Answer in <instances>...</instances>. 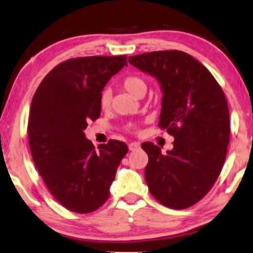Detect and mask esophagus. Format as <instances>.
I'll return each instance as SVG.
<instances>
[{
  "instance_id": "obj_1",
  "label": "esophagus",
  "mask_w": 253,
  "mask_h": 253,
  "mask_svg": "<svg viewBox=\"0 0 253 253\" xmlns=\"http://www.w3.org/2000/svg\"><path fill=\"white\" fill-rule=\"evenodd\" d=\"M139 147H141V144L139 143L133 142V143L128 144V148H129V151H136V150H138Z\"/></svg>"
}]
</instances>
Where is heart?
Returning <instances> with one entry per match:
<instances>
[{
  "label": "heart",
  "mask_w": 253,
  "mask_h": 253,
  "mask_svg": "<svg viewBox=\"0 0 253 253\" xmlns=\"http://www.w3.org/2000/svg\"><path fill=\"white\" fill-rule=\"evenodd\" d=\"M123 86L124 89L129 92L130 94H133L136 98H142L143 95L146 93V90H147V83L145 80L135 75L127 76L126 79H124ZM111 99H112V93L110 89H105L101 92V94H100V100H99L101 109L103 110L109 109L111 105Z\"/></svg>",
  "instance_id": "heart-1"
}]
</instances>
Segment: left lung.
<instances>
[{
    "instance_id": "1",
    "label": "left lung",
    "mask_w": 253,
    "mask_h": 253,
    "mask_svg": "<svg viewBox=\"0 0 253 253\" xmlns=\"http://www.w3.org/2000/svg\"><path fill=\"white\" fill-rule=\"evenodd\" d=\"M128 62L158 80L163 93L159 127L174 137L167 153L153 143L142 144L148 155V190L162 205L184 210L211 190L225 161V95L211 72L183 51H152L129 56Z\"/></svg>"
}]
</instances>
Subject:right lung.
Segmentation results:
<instances>
[{
  "mask_svg": "<svg viewBox=\"0 0 253 253\" xmlns=\"http://www.w3.org/2000/svg\"><path fill=\"white\" fill-rule=\"evenodd\" d=\"M126 65V56L69 59L43 78L31 101L28 138L35 166L56 200L75 213L105 204L128 152L115 139L95 150L84 134L101 114L103 87Z\"/></svg>",
  "mask_w": 253,
  "mask_h": 253,
  "instance_id": "1",
  "label": "right lung"
}]
</instances>
